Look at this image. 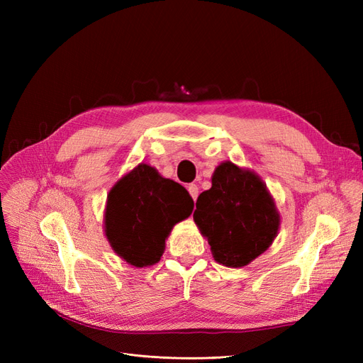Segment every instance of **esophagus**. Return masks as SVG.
Here are the masks:
<instances>
[{
    "label": "esophagus",
    "mask_w": 363,
    "mask_h": 363,
    "mask_svg": "<svg viewBox=\"0 0 363 363\" xmlns=\"http://www.w3.org/2000/svg\"><path fill=\"white\" fill-rule=\"evenodd\" d=\"M188 191H189V195L192 196V200L195 201V200H196V196H199V194H200V191H199V186L194 184V183H191V184H188Z\"/></svg>",
    "instance_id": "esophagus-1"
}]
</instances>
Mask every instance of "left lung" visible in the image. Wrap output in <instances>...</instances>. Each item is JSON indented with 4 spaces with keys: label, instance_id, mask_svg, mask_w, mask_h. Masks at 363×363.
I'll list each match as a JSON object with an SVG mask.
<instances>
[{
    "label": "left lung",
    "instance_id": "obj_1",
    "mask_svg": "<svg viewBox=\"0 0 363 363\" xmlns=\"http://www.w3.org/2000/svg\"><path fill=\"white\" fill-rule=\"evenodd\" d=\"M194 221L207 238L215 260L240 268L272 244L280 216L255 172L224 162L215 169L212 188L196 200Z\"/></svg>",
    "mask_w": 363,
    "mask_h": 363
}]
</instances>
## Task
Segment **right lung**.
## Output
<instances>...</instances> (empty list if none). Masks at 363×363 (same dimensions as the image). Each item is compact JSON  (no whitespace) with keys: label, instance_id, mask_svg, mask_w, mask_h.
Here are the masks:
<instances>
[{"label":"right lung","instance_id":"1","mask_svg":"<svg viewBox=\"0 0 363 363\" xmlns=\"http://www.w3.org/2000/svg\"><path fill=\"white\" fill-rule=\"evenodd\" d=\"M194 201L182 184L140 163L108 192L106 236L118 256L142 268L157 263L174 224L192 213Z\"/></svg>","mask_w":363,"mask_h":363}]
</instances>
